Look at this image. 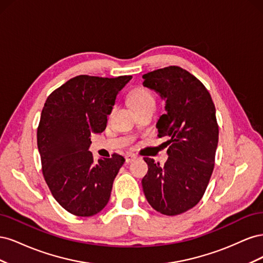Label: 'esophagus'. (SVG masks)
Masks as SVG:
<instances>
[{"label":"esophagus","instance_id":"34e87169","mask_svg":"<svg viewBox=\"0 0 263 263\" xmlns=\"http://www.w3.org/2000/svg\"><path fill=\"white\" fill-rule=\"evenodd\" d=\"M125 159H126V162L129 163V162H133V161L136 160L137 156H135V155H133V154H127L126 157H125Z\"/></svg>","mask_w":263,"mask_h":263}]
</instances>
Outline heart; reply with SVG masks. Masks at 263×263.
I'll use <instances>...</instances> for the list:
<instances>
[{
	"label": "heart",
	"mask_w": 263,
	"mask_h": 263,
	"mask_svg": "<svg viewBox=\"0 0 263 263\" xmlns=\"http://www.w3.org/2000/svg\"><path fill=\"white\" fill-rule=\"evenodd\" d=\"M128 101L133 109L144 107L150 104H155V95L146 86H136L128 94Z\"/></svg>",
	"instance_id": "1"
}]
</instances>
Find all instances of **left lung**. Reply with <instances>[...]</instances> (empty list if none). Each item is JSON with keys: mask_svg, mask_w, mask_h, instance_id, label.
Segmentation results:
<instances>
[{"mask_svg": "<svg viewBox=\"0 0 263 263\" xmlns=\"http://www.w3.org/2000/svg\"><path fill=\"white\" fill-rule=\"evenodd\" d=\"M144 85L165 100L157 123L158 137L168 138L169 158L161 165L145 157L142 189L151 208L166 216L184 213L201 201L215 165L218 124L211 94L185 69L170 66L142 76Z\"/></svg>", "mask_w": 263, "mask_h": 263, "instance_id": "8db88e82", "label": "left lung"}]
</instances>
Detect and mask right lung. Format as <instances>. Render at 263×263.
Wrapping results in <instances>:
<instances>
[{
  "mask_svg": "<svg viewBox=\"0 0 263 263\" xmlns=\"http://www.w3.org/2000/svg\"><path fill=\"white\" fill-rule=\"evenodd\" d=\"M130 79L77 76L45 102L37 128L43 174L54 200L76 216L105 208L125 162L118 154L94 161L89 147L91 135L106 128L116 95Z\"/></svg>",
  "mask_w": 263,
  "mask_h": 263,
  "instance_id": "add662e5",
  "label": "right lung"
}]
</instances>
